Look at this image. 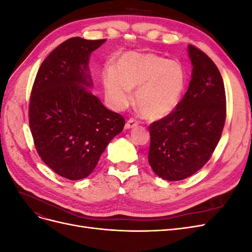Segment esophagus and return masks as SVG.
I'll use <instances>...</instances> for the list:
<instances>
[{
	"mask_svg": "<svg viewBox=\"0 0 252 252\" xmlns=\"http://www.w3.org/2000/svg\"><path fill=\"white\" fill-rule=\"evenodd\" d=\"M138 124H139L138 121H135L134 119H129L127 121V123L125 124V128L126 129H130V128H133L134 126H136Z\"/></svg>",
	"mask_w": 252,
	"mask_h": 252,
	"instance_id": "obj_1",
	"label": "esophagus"
}]
</instances>
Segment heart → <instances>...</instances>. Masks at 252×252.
<instances>
[{"label":"heart","instance_id":"obj_1","mask_svg":"<svg viewBox=\"0 0 252 252\" xmlns=\"http://www.w3.org/2000/svg\"><path fill=\"white\" fill-rule=\"evenodd\" d=\"M106 96L116 109H123L132 101L149 119H162L171 113L184 93L187 74L178 61L154 53L129 52L122 56L114 68L102 73Z\"/></svg>","mask_w":252,"mask_h":252}]
</instances>
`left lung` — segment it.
I'll return each instance as SVG.
<instances>
[{"instance_id":"8db88e82","label":"left lung","mask_w":252,"mask_h":252,"mask_svg":"<svg viewBox=\"0 0 252 252\" xmlns=\"http://www.w3.org/2000/svg\"><path fill=\"white\" fill-rule=\"evenodd\" d=\"M191 81L168 116L149 126L148 161L159 178L184 180L209 161L222 135L226 94L222 75L213 61L192 45Z\"/></svg>"}]
</instances>
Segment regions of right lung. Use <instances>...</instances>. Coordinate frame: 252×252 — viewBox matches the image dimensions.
<instances>
[{
	"instance_id": "add662e5",
	"label": "right lung",
	"mask_w": 252,
	"mask_h": 252,
	"mask_svg": "<svg viewBox=\"0 0 252 252\" xmlns=\"http://www.w3.org/2000/svg\"><path fill=\"white\" fill-rule=\"evenodd\" d=\"M105 41L77 36L59 45L44 60L30 94L29 127L37 154L68 180L88 177L125 125L85 87L93 86L90 53Z\"/></svg>"
}]
</instances>
